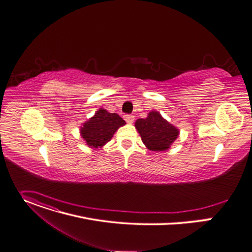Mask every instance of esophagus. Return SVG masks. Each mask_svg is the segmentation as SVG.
Segmentation results:
<instances>
[{
	"label": "esophagus",
	"instance_id": "1",
	"mask_svg": "<svg viewBox=\"0 0 252 252\" xmlns=\"http://www.w3.org/2000/svg\"><path fill=\"white\" fill-rule=\"evenodd\" d=\"M124 119L126 120V122L127 124H132L133 121H134V116H133V114H126Z\"/></svg>",
	"mask_w": 252,
	"mask_h": 252
}]
</instances>
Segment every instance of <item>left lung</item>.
<instances>
[{"instance_id": "8db88e82", "label": "left lung", "mask_w": 252, "mask_h": 252, "mask_svg": "<svg viewBox=\"0 0 252 252\" xmlns=\"http://www.w3.org/2000/svg\"><path fill=\"white\" fill-rule=\"evenodd\" d=\"M134 126L145 146L155 152L170 149L179 135V129L155 110L149 112L146 119H139Z\"/></svg>"}]
</instances>
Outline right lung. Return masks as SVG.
I'll list each match as a JSON object with an SVG mask.
<instances>
[{
    "label": "right lung",
    "mask_w": 252,
    "mask_h": 252,
    "mask_svg": "<svg viewBox=\"0 0 252 252\" xmlns=\"http://www.w3.org/2000/svg\"><path fill=\"white\" fill-rule=\"evenodd\" d=\"M125 125L126 122L119 114L99 108L93 118L83 124L80 127V133L87 146L98 149L108 143L113 133Z\"/></svg>",
    "instance_id": "1"
}]
</instances>
